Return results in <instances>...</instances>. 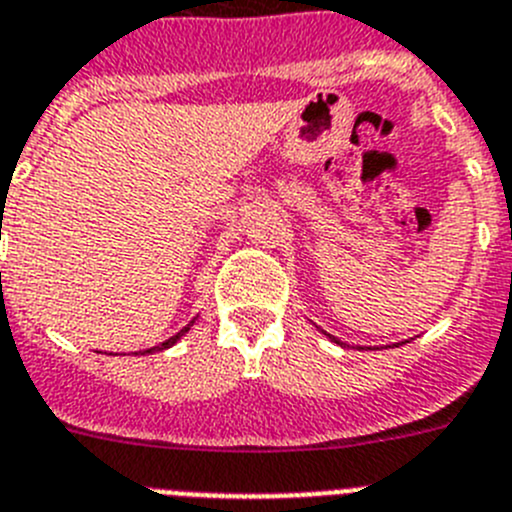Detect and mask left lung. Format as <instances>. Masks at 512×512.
Returning <instances> with one entry per match:
<instances>
[{"instance_id":"8db88e82","label":"left lung","mask_w":512,"mask_h":512,"mask_svg":"<svg viewBox=\"0 0 512 512\" xmlns=\"http://www.w3.org/2000/svg\"><path fill=\"white\" fill-rule=\"evenodd\" d=\"M331 339H334V336H331ZM334 342H336V339H334ZM336 344H339V342H336Z\"/></svg>"}]
</instances>
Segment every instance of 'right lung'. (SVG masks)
Instances as JSON below:
<instances>
[{"label":"right lung","instance_id":"obj_1","mask_svg":"<svg viewBox=\"0 0 512 512\" xmlns=\"http://www.w3.org/2000/svg\"><path fill=\"white\" fill-rule=\"evenodd\" d=\"M186 331H188V326H186V329H181V331H178V334H176V336H170L168 342H163V344H160V347H153V349H147V352H160V349H165V347H173V344H176V342H178V339H181V336H183V334H186Z\"/></svg>","mask_w":512,"mask_h":512}]
</instances>
